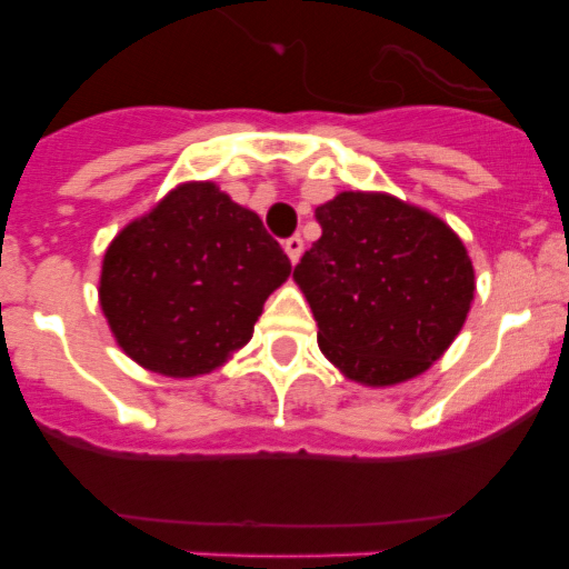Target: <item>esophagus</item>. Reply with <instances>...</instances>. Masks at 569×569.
I'll return each instance as SVG.
<instances>
[{
	"label": "esophagus",
	"mask_w": 569,
	"mask_h": 569,
	"mask_svg": "<svg viewBox=\"0 0 569 569\" xmlns=\"http://www.w3.org/2000/svg\"><path fill=\"white\" fill-rule=\"evenodd\" d=\"M301 250H305V241L299 239V236H290V239H284V253H288V259L299 261L301 259Z\"/></svg>",
	"instance_id": "esophagus-1"
}]
</instances>
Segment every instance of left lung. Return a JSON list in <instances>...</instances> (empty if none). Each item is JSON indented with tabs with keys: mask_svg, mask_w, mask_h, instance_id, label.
<instances>
[{
	"mask_svg": "<svg viewBox=\"0 0 569 569\" xmlns=\"http://www.w3.org/2000/svg\"><path fill=\"white\" fill-rule=\"evenodd\" d=\"M319 241L293 279L319 325V347L347 379L399 385L425 373L459 336L472 264L459 236L385 193H339L316 208Z\"/></svg>",
	"mask_w": 569,
	"mask_h": 569,
	"instance_id": "8db88e82",
	"label": "left lung"
}]
</instances>
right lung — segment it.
Masks as SVG:
<instances>
[{
	"label": "right lung",
	"instance_id": "1",
	"mask_svg": "<svg viewBox=\"0 0 569 569\" xmlns=\"http://www.w3.org/2000/svg\"><path fill=\"white\" fill-rule=\"evenodd\" d=\"M288 253L253 210L210 182L164 196L110 241L99 301L124 353L153 373L190 379L248 345Z\"/></svg>",
	"mask_w": 569,
	"mask_h": 569
}]
</instances>
